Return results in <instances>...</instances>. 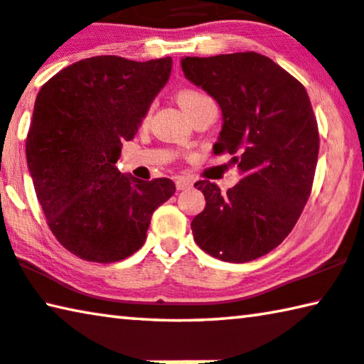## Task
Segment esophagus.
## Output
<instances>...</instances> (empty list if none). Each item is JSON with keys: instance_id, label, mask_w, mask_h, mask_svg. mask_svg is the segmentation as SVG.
Listing matches in <instances>:
<instances>
[{"instance_id": "obj_1", "label": "esophagus", "mask_w": 364, "mask_h": 364, "mask_svg": "<svg viewBox=\"0 0 364 364\" xmlns=\"http://www.w3.org/2000/svg\"><path fill=\"white\" fill-rule=\"evenodd\" d=\"M176 187H177V190H186V188L192 187V182H190L186 177H178L176 181Z\"/></svg>"}]
</instances>
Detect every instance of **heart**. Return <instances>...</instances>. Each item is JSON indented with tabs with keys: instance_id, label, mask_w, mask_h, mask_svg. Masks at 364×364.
Masks as SVG:
<instances>
[{
	"instance_id": "1",
	"label": "heart",
	"mask_w": 364,
	"mask_h": 364,
	"mask_svg": "<svg viewBox=\"0 0 364 364\" xmlns=\"http://www.w3.org/2000/svg\"><path fill=\"white\" fill-rule=\"evenodd\" d=\"M177 100L178 104H181V107L187 112V114H190L193 109H197L198 105L208 102V100H211L206 94L197 91V89H192V87H183L178 91L177 94Z\"/></svg>"
}]
</instances>
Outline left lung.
<instances>
[{
    "mask_svg": "<svg viewBox=\"0 0 364 364\" xmlns=\"http://www.w3.org/2000/svg\"><path fill=\"white\" fill-rule=\"evenodd\" d=\"M182 71L220 104L213 151L232 154L240 181L221 193L198 181L206 206L192 232L215 259L244 264L279 245L303 213L314 182L318 130L304 86L255 52L182 58Z\"/></svg>",
    "mask_w": 364,
    "mask_h": 364,
    "instance_id": "8db88e82",
    "label": "left lung"
}]
</instances>
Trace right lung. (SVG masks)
I'll use <instances>...</instances> for the list:
<instances>
[{
  "instance_id": "1",
  "label": "right lung",
  "mask_w": 364,
  "mask_h": 364,
  "mask_svg": "<svg viewBox=\"0 0 364 364\" xmlns=\"http://www.w3.org/2000/svg\"><path fill=\"white\" fill-rule=\"evenodd\" d=\"M172 58L100 55L66 66L42 86L26 139L27 166L47 225L87 262L112 264L141 247L154 210L176 192L115 167L171 76Z\"/></svg>"
}]
</instances>
